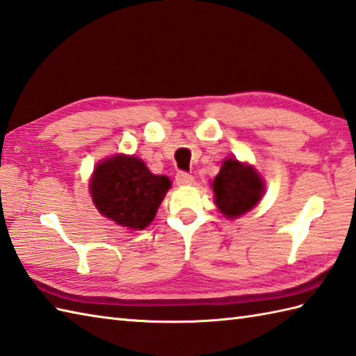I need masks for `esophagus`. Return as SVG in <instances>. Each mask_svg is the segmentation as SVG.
<instances>
[{
  "label": "esophagus",
  "mask_w": 356,
  "mask_h": 356,
  "mask_svg": "<svg viewBox=\"0 0 356 356\" xmlns=\"http://www.w3.org/2000/svg\"><path fill=\"white\" fill-rule=\"evenodd\" d=\"M176 184L177 185H191L193 184V176L191 174H188L186 171H179L176 174Z\"/></svg>",
  "instance_id": "esophagus-1"
}]
</instances>
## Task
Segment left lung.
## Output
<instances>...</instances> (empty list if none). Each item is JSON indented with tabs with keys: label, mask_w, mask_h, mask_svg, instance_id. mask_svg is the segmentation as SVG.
Listing matches in <instances>:
<instances>
[{
	"label": "left lung",
	"mask_w": 356,
	"mask_h": 356,
	"mask_svg": "<svg viewBox=\"0 0 356 356\" xmlns=\"http://www.w3.org/2000/svg\"><path fill=\"white\" fill-rule=\"evenodd\" d=\"M213 190L220 213L234 218L248 213L260 202L263 180L252 166L240 163L236 159H228L214 179Z\"/></svg>",
	"instance_id": "obj_1"
}]
</instances>
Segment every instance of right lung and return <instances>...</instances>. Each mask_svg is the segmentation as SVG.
I'll return each instance as SVG.
<instances>
[{
    "label": "right lung",
    "instance_id": "right-lung-1",
    "mask_svg": "<svg viewBox=\"0 0 356 356\" xmlns=\"http://www.w3.org/2000/svg\"><path fill=\"white\" fill-rule=\"evenodd\" d=\"M171 186L166 176H154L140 159L113 156L96 166L90 193L97 211L120 226L143 229Z\"/></svg>",
    "mask_w": 356,
    "mask_h": 356
}]
</instances>
